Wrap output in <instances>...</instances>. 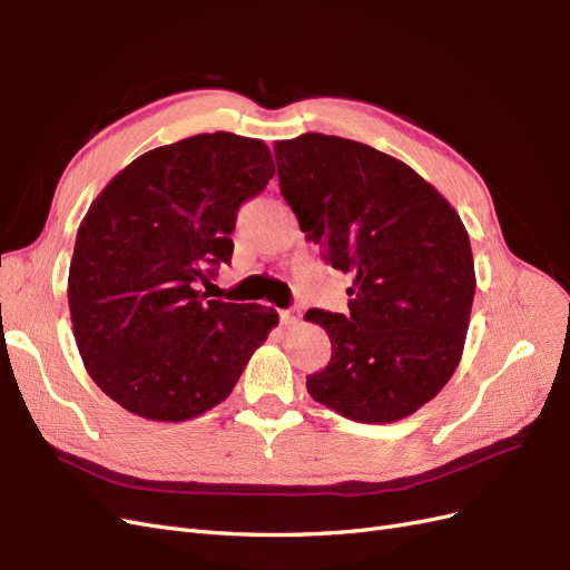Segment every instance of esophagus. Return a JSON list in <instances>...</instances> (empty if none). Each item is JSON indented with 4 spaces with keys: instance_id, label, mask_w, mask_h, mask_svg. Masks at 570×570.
<instances>
[{
    "instance_id": "esophagus-1",
    "label": "esophagus",
    "mask_w": 570,
    "mask_h": 570,
    "mask_svg": "<svg viewBox=\"0 0 570 570\" xmlns=\"http://www.w3.org/2000/svg\"><path fill=\"white\" fill-rule=\"evenodd\" d=\"M281 321H283V325H295L299 321V312H295V308H287V312H281Z\"/></svg>"
}]
</instances>
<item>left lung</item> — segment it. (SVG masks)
<instances>
[{
  "label": "left lung",
  "mask_w": 570,
  "mask_h": 570,
  "mask_svg": "<svg viewBox=\"0 0 570 570\" xmlns=\"http://www.w3.org/2000/svg\"><path fill=\"white\" fill-rule=\"evenodd\" d=\"M302 233L350 273V314L312 308L333 356L314 400L356 423H394L450 383L475 295L471 239L454 206L404 161L306 132L273 145Z\"/></svg>",
  "instance_id": "obj_1"
}]
</instances>
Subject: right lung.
<instances>
[{
    "mask_svg": "<svg viewBox=\"0 0 570 570\" xmlns=\"http://www.w3.org/2000/svg\"><path fill=\"white\" fill-rule=\"evenodd\" d=\"M275 174L264 140L202 132L145 151L90 204L68 268L85 368L147 421L202 416L278 325L275 308L209 299L239 204Z\"/></svg>",
    "mask_w": 570,
    "mask_h": 570,
    "instance_id": "add662e5",
    "label": "right lung"
}]
</instances>
